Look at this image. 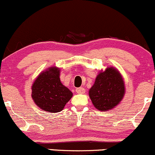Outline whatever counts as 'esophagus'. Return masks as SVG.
<instances>
[{
    "label": "esophagus",
    "mask_w": 155,
    "mask_h": 155,
    "mask_svg": "<svg viewBox=\"0 0 155 155\" xmlns=\"http://www.w3.org/2000/svg\"><path fill=\"white\" fill-rule=\"evenodd\" d=\"M76 92L78 94H84L85 92V89L83 87H79V88L76 89Z\"/></svg>",
    "instance_id": "esophagus-1"
}]
</instances>
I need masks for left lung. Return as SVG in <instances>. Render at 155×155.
<instances>
[{
    "mask_svg": "<svg viewBox=\"0 0 155 155\" xmlns=\"http://www.w3.org/2000/svg\"><path fill=\"white\" fill-rule=\"evenodd\" d=\"M125 92V84L121 74L116 68L109 67L97 75L89 95L97 110L107 111L120 103Z\"/></svg>",
    "mask_w": 155,
    "mask_h": 155,
    "instance_id": "left-lung-1",
    "label": "left lung"
}]
</instances>
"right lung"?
Returning <instances> with one entry per match:
<instances>
[{
    "mask_svg": "<svg viewBox=\"0 0 155 155\" xmlns=\"http://www.w3.org/2000/svg\"><path fill=\"white\" fill-rule=\"evenodd\" d=\"M60 68L51 67L43 71L32 86V98L39 108L58 113L72 97V92L61 83Z\"/></svg>",
    "mask_w": 155,
    "mask_h": 155,
    "instance_id": "1",
    "label": "right lung"
}]
</instances>
